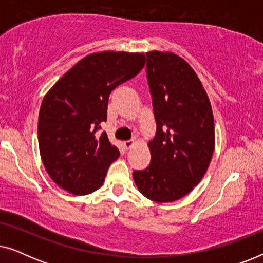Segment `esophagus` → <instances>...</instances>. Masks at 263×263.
<instances>
[{
	"instance_id": "34e87169",
	"label": "esophagus",
	"mask_w": 263,
	"mask_h": 263,
	"mask_svg": "<svg viewBox=\"0 0 263 263\" xmlns=\"http://www.w3.org/2000/svg\"><path fill=\"white\" fill-rule=\"evenodd\" d=\"M123 146H124L125 149H130L132 147L134 146V141H133V140H128V141L123 142Z\"/></svg>"
}]
</instances>
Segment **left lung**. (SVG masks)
Returning <instances> with one entry per match:
<instances>
[{"label":"left lung","instance_id":"1","mask_svg":"<svg viewBox=\"0 0 263 263\" xmlns=\"http://www.w3.org/2000/svg\"><path fill=\"white\" fill-rule=\"evenodd\" d=\"M147 80L157 133L149 166L133 172L140 193L156 202L185 196L206 174L214 152V120L200 79L182 57L149 51Z\"/></svg>","mask_w":263,"mask_h":263}]
</instances>
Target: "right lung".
<instances>
[{"mask_svg": "<svg viewBox=\"0 0 263 263\" xmlns=\"http://www.w3.org/2000/svg\"><path fill=\"white\" fill-rule=\"evenodd\" d=\"M145 62V53H91L45 95L38 118L39 152L46 172L62 189L87 195L102 186L120 157L106 133H98L107 118L109 96L138 75Z\"/></svg>", "mask_w": 263, "mask_h": 263, "instance_id": "add662e5", "label": "right lung"}]
</instances>
